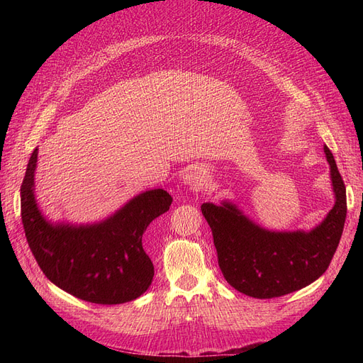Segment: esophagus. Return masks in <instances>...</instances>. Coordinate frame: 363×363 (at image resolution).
<instances>
[{"mask_svg":"<svg viewBox=\"0 0 363 363\" xmlns=\"http://www.w3.org/2000/svg\"><path fill=\"white\" fill-rule=\"evenodd\" d=\"M206 169L200 164H191L183 175V183L192 191H200L206 184Z\"/></svg>","mask_w":363,"mask_h":363,"instance_id":"34e87169","label":"esophagus"}]
</instances>
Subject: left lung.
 <instances>
[{
    "label": "left lung",
    "mask_w": 363,
    "mask_h": 363,
    "mask_svg": "<svg viewBox=\"0 0 363 363\" xmlns=\"http://www.w3.org/2000/svg\"><path fill=\"white\" fill-rule=\"evenodd\" d=\"M330 164L335 204L309 232H274L260 227L228 200L203 203L201 212L212 228L218 263L230 286L252 298H274L306 288L330 265L347 218V194L332 151Z\"/></svg>",
    "instance_id": "obj_1"
}]
</instances>
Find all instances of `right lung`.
<instances>
[{
	"label": "right lung",
	"mask_w": 363,
	"mask_h": 363,
	"mask_svg": "<svg viewBox=\"0 0 363 363\" xmlns=\"http://www.w3.org/2000/svg\"><path fill=\"white\" fill-rule=\"evenodd\" d=\"M38 148L31 152L21 184V216L28 247L47 279L77 298L123 304L144 294L155 267L145 251V230L169 211L163 189L140 192L100 223H52L35 195Z\"/></svg>",
	"instance_id": "obj_1"
}]
</instances>
